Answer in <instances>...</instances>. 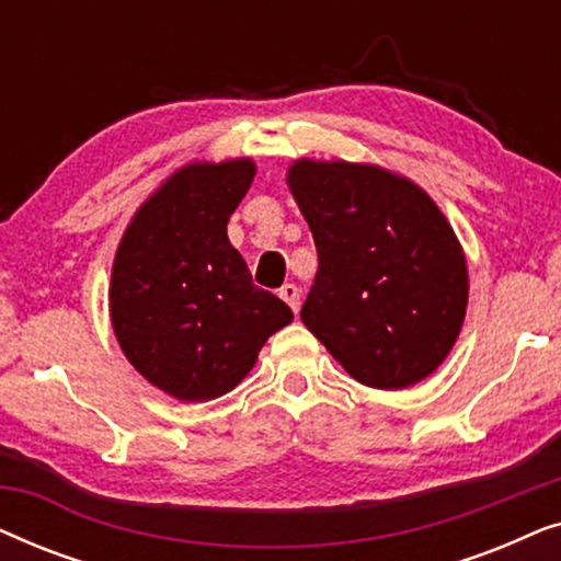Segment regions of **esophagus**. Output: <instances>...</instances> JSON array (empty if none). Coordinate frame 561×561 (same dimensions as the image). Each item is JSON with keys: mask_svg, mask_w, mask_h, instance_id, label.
<instances>
[{"mask_svg": "<svg viewBox=\"0 0 561 561\" xmlns=\"http://www.w3.org/2000/svg\"><path fill=\"white\" fill-rule=\"evenodd\" d=\"M278 296H280L283 301H286L294 311H298V306H301V290H298L296 283H286V286H283V288L278 290Z\"/></svg>", "mask_w": 561, "mask_h": 561, "instance_id": "34e87169", "label": "esophagus"}]
</instances>
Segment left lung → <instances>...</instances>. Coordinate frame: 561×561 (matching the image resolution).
Returning a JSON list of instances; mask_svg holds the SVG:
<instances>
[{
	"instance_id": "1",
	"label": "left lung",
	"mask_w": 561,
	"mask_h": 561,
	"mask_svg": "<svg viewBox=\"0 0 561 561\" xmlns=\"http://www.w3.org/2000/svg\"><path fill=\"white\" fill-rule=\"evenodd\" d=\"M288 186L319 271L301 319L352 378L409 388L449 355L467 309V265L436 204L375 165L298 160Z\"/></svg>"
}]
</instances>
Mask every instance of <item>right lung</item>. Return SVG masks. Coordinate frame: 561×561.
I'll use <instances>...</instances> for the list:
<instances>
[{"label":"right lung","mask_w":561,"mask_h":561,"mask_svg":"<svg viewBox=\"0 0 561 561\" xmlns=\"http://www.w3.org/2000/svg\"><path fill=\"white\" fill-rule=\"evenodd\" d=\"M250 160L188 165L140 206L112 271V327L137 373L179 401L232 390L294 311L252 283L227 221Z\"/></svg>","instance_id":"1"}]
</instances>
